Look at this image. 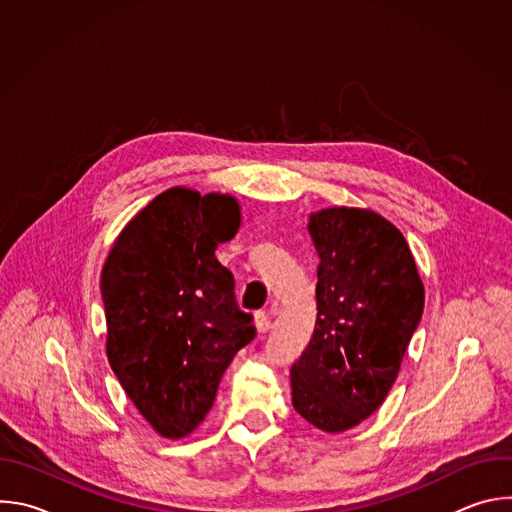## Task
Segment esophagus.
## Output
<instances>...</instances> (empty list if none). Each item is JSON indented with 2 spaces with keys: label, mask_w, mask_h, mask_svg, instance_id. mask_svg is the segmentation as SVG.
<instances>
[{
  "label": "esophagus",
  "mask_w": 512,
  "mask_h": 512,
  "mask_svg": "<svg viewBox=\"0 0 512 512\" xmlns=\"http://www.w3.org/2000/svg\"><path fill=\"white\" fill-rule=\"evenodd\" d=\"M269 326H271L269 316H267L265 312H257V314H255V328H257L259 332H267Z\"/></svg>",
  "instance_id": "1"
}]
</instances>
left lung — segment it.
Masks as SVG:
<instances>
[{
  "label": "left lung",
  "instance_id": "1",
  "mask_svg": "<svg viewBox=\"0 0 512 512\" xmlns=\"http://www.w3.org/2000/svg\"><path fill=\"white\" fill-rule=\"evenodd\" d=\"M320 255L318 318L291 367V401L322 431L358 425L389 395L423 314L425 291L405 237L367 208L310 216Z\"/></svg>",
  "mask_w": 512,
  "mask_h": 512
}]
</instances>
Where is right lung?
Here are the masks:
<instances>
[{"instance_id": "right-lung-1", "label": "right lung", "mask_w": 512, "mask_h": 512, "mask_svg": "<svg viewBox=\"0 0 512 512\" xmlns=\"http://www.w3.org/2000/svg\"><path fill=\"white\" fill-rule=\"evenodd\" d=\"M239 227L233 196L170 188L131 218L103 267L111 369L170 440L200 425L233 356L255 338L233 273L214 257Z\"/></svg>"}]
</instances>
